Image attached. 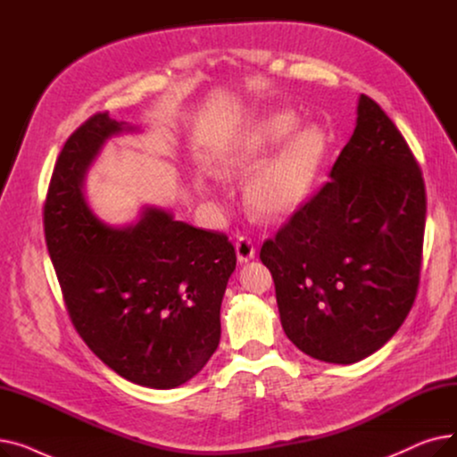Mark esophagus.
I'll return each instance as SVG.
<instances>
[{
  "label": "esophagus",
  "instance_id": "1",
  "mask_svg": "<svg viewBox=\"0 0 457 457\" xmlns=\"http://www.w3.org/2000/svg\"><path fill=\"white\" fill-rule=\"evenodd\" d=\"M235 252H237L238 262H248V261L253 259V255H255L253 245L248 241V238H245V237H241V238H238V241L235 243Z\"/></svg>",
  "mask_w": 457,
  "mask_h": 457
}]
</instances>
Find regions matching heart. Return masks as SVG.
I'll use <instances>...</instances> for the list:
<instances>
[{
    "instance_id": "obj_1",
    "label": "heart",
    "mask_w": 457,
    "mask_h": 457,
    "mask_svg": "<svg viewBox=\"0 0 457 457\" xmlns=\"http://www.w3.org/2000/svg\"><path fill=\"white\" fill-rule=\"evenodd\" d=\"M291 111L259 118L216 161L222 179L248 178L246 207L262 220L289 219L313 196L328 155V137L319 126H303ZM202 195L211 185L196 179Z\"/></svg>"
}]
</instances>
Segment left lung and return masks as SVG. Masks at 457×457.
Returning <instances> with one entry per match:
<instances>
[{
  "label": "left lung",
  "instance_id": "left-lung-1",
  "mask_svg": "<svg viewBox=\"0 0 457 457\" xmlns=\"http://www.w3.org/2000/svg\"><path fill=\"white\" fill-rule=\"evenodd\" d=\"M424 224L420 168L391 118L361 94L329 181L259 253L287 337L335 365L379 350L415 302Z\"/></svg>",
  "mask_w": 457,
  "mask_h": 457
}]
</instances>
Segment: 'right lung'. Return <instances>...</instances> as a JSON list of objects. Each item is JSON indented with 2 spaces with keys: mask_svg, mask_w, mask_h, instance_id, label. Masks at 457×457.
Here are the masks:
<instances>
[{
  "mask_svg": "<svg viewBox=\"0 0 457 457\" xmlns=\"http://www.w3.org/2000/svg\"><path fill=\"white\" fill-rule=\"evenodd\" d=\"M138 128L109 112L66 140L44 205L46 245L71 324L116 374L150 389L195 378L220 343V305L235 248L219 231L144 205L138 220L109 226L85 200L104 144Z\"/></svg>",
  "mask_w": 457,
  "mask_h": 457,
  "instance_id": "right-lung-1",
  "label": "right lung"
}]
</instances>
